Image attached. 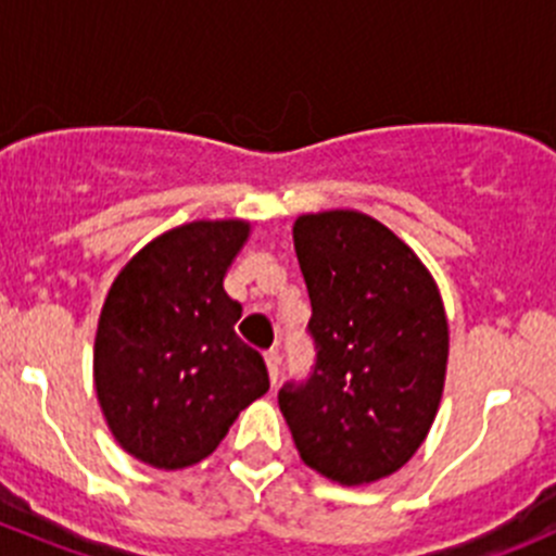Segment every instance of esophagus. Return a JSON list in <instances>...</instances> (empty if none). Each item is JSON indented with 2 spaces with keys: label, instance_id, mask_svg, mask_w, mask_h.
<instances>
[{
  "label": "esophagus",
  "instance_id": "obj_1",
  "mask_svg": "<svg viewBox=\"0 0 556 556\" xmlns=\"http://www.w3.org/2000/svg\"><path fill=\"white\" fill-rule=\"evenodd\" d=\"M266 365H268V376H271V383L274 387H277V381H279V351H266Z\"/></svg>",
  "mask_w": 556,
  "mask_h": 556
}]
</instances>
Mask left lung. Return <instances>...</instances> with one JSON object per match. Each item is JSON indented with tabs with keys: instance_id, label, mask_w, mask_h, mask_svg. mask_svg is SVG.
I'll list each match as a JSON object with an SVG mask.
<instances>
[{
	"instance_id": "8db88e82",
	"label": "left lung",
	"mask_w": 556,
	"mask_h": 556,
	"mask_svg": "<svg viewBox=\"0 0 556 556\" xmlns=\"http://www.w3.org/2000/svg\"><path fill=\"white\" fill-rule=\"evenodd\" d=\"M293 243L315 362L282 383L279 408L304 464L342 485L381 480L417 453L442 401V295L395 232L356 211L302 216Z\"/></svg>"
}]
</instances>
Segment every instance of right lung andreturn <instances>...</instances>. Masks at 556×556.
I'll use <instances>...</instances> for the list:
<instances>
[{
  "label": "right lung",
  "instance_id": "right-lung-1",
  "mask_svg": "<svg viewBox=\"0 0 556 556\" xmlns=\"http://www.w3.org/2000/svg\"><path fill=\"white\" fill-rule=\"evenodd\" d=\"M243 222H191L150 241L114 279L96 334V389L114 439L159 469L219 447L268 392L263 356L236 334L225 274Z\"/></svg>",
  "mask_w": 556,
  "mask_h": 556
}]
</instances>
